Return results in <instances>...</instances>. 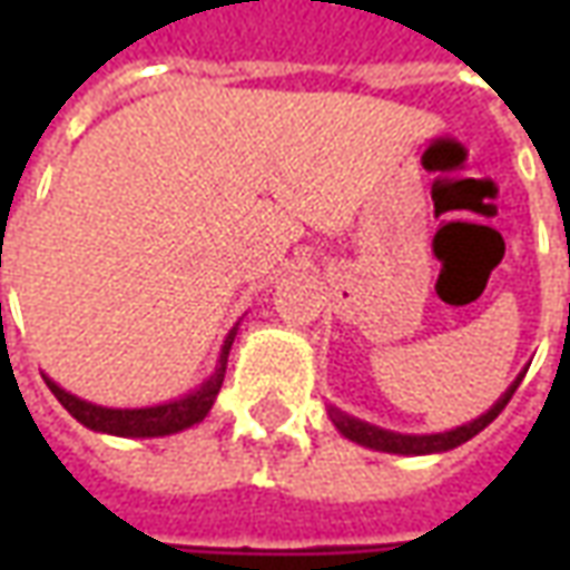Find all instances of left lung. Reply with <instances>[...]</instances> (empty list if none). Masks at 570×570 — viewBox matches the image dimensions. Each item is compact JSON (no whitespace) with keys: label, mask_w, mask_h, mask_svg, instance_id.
<instances>
[{"label":"left lung","mask_w":570,"mask_h":570,"mask_svg":"<svg viewBox=\"0 0 570 570\" xmlns=\"http://www.w3.org/2000/svg\"><path fill=\"white\" fill-rule=\"evenodd\" d=\"M525 379V372L515 379L510 387H507V394L494 403V406L485 412V415H479L476 421H470V424H461V428L445 430V433H424V436H412V433H394V430H384L375 428V424H366V421L351 419L345 415L342 409L330 406V419L338 428L342 436H347L351 442H360V445H366V449H375V452H391V454H433V452H449L454 445H461V442L473 440L479 430H485L491 421L498 419L503 412V406L510 403V396L515 394V387L519 382Z\"/></svg>","instance_id":"left-lung-1"}]
</instances>
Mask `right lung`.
I'll use <instances>...</instances> for the list:
<instances>
[{
  "label": "right lung",
  "mask_w": 570,
  "mask_h": 570,
  "mask_svg": "<svg viewBox=\"0 0 570 570\" xmlns=\"http://www.w3.org/2000/svg\"><path fill=\"white\" fill-rule=\"evenodd\" d=\"M235 335L237 326H232V333L225 335V345L223 354H219V363H216V372H213L207 382H200V387H195L191 394L179 396V400H170V403H161V406H94L88 400H79L76 394L63 391V387L51 382V379H45V384L51 387V394L60 400V406L67 409L72 419L81 421L85 428L97 430V433H112V436H170V433H179V430H186L191 428V424L204 421V415L210 412L213 400H216L219 387H223L225 366H228V351H232Z\"/></svg>",
  "instance_id": "obj_1"
}]
</instances>
